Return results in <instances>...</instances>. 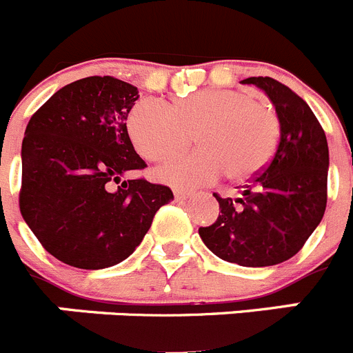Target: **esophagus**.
Returning <instances> with one entry per match:
<instances>
[{
    "label": "esophagus",
    "mask_w": 353,
    "mask_h": 353,
    "mask_svg": "<svg viewBox=\"0 0 353 353\" xmlns=\"http://www.w3.org/2000/svg\"><path fill=\"white\" fill-rule=\"evenodd\" d=\"M191 196V192L189 191H183V189H174V198L176 199H187Z\"/></svg>",
    "instance_id": "1"
}]
</instances>
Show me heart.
<instances>
[{
	"mask_svg": "<svg viewBox=\"0 0 353 353\" xmlns=\"http://www.w3.org/2000/svg\"><path fill=\"white\" fill-rule=\"evenodd\" d=\"M130 141L152 162H164L189 146L194 132L199 148L170 162L159 179L171 185L196 187L223 173L244 182L265 170L279 141V118L265 102L242 90L205 88L171 105L154 99L136 102L127 117Z\"/></svg>",
	"mask_w": 353,
	"mask_h": 353,
	"instance_id": "heart-1",
	"label": "heart"
}]
</instances>
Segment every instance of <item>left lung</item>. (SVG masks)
<instances>
[{"mask_svg":"<svg viewBox=\"0 0 353 353\" xmlns=\"http://www.w3.org/2000/svg\"><path fill=\"white\" fill-rule=\"evenodd\" d=\"M263 90L279 118L281 136L270 162L242 196L221 198L219 217L199 236L221 260L269 267L295 256L320 224L327 207L329 146L304 99L272 77H248Z\"/></svg>","mask_w":353,"mask_h":353,"instance_id":"left-lung-1","label":"left lung"}]
</instances>
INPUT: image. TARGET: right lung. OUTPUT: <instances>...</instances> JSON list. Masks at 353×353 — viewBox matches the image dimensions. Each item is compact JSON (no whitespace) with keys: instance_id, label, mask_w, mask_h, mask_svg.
<instances>
[{"instance_id":"right-lung-1","label":"right lung","mask_w":353,"mask_h":353,"mask_svg":"<svg viewBox=\"0 0 353 353\" xmlns=\"http://www.w3.org/2000/svg\"><path fill=\"white\" fill-rule=\"evenodd\" d=\"M138 88L111 76L74 81L30 118L19 208L42 248L77 269H105L141 244L168 185L123 180L145 170L127 117Z\"/></svg>"}]
</instances>
